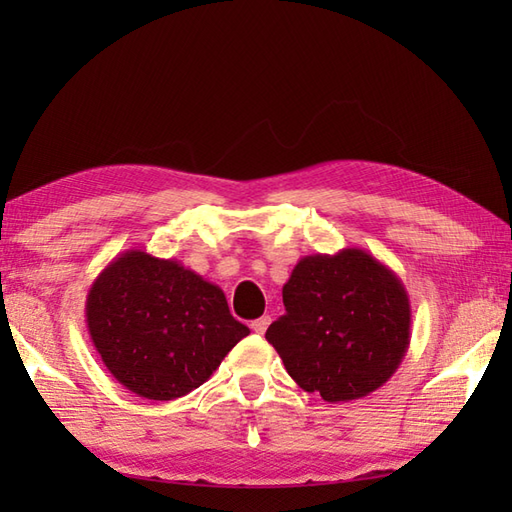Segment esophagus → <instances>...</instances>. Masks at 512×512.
I'll list each match as a JSON object with an SVG mask.
<instances>
[{"label":"esophagus","instance_id":"obj_1","mask_svg":"<svg viewBox=\"0 0 512 512\" xmlns=\"http://www.w3.org/2000/svg\"><path fill=\"white\" fill-rule=\"evenodd\" d=\"M268 325H270V317H259L255 321H250V330H253L255 334H264Z\"/></svg>","mask_w":512,"mask_h":512}]
</instances>
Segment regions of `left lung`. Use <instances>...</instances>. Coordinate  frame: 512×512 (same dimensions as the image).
<instances>
[{
	"label": "left lung",
	"instance_id": "left-lung-1",
	"mask_svg": "<svg viewBox=\"0 0 512 512\" xmlns=\"http://www.w3.org/2000/svg\"><path fill=\"white\" fill-rule=\"evenodd\" d=\"M286 314L266 330L288 374L328 402L365 398L394 376L411 341L409 295L363 248L308 255L284 284Z\"/></svg>",
	"mask_w": 512,
	"mask_h": 512
}]
</instances>
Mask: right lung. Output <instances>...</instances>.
I'll use <instances>...</instances> for the list:
<instances>
[{"label":"right lung","mask_w":512,"mask_h":512,"mask_svg":"<svg viewBox=\"0 0 512 512\" xmlns=\"http://www.w3.org/2000/svg\"><path fill=\"white\" fill-rule=\"evenodd\" d=\"M85 323L110 374L147 400L187 396L250 334L233 319L222 288L138 248L94 279Z\"/></svg>","instance_id":"right-lung-1"}]
</instances>
